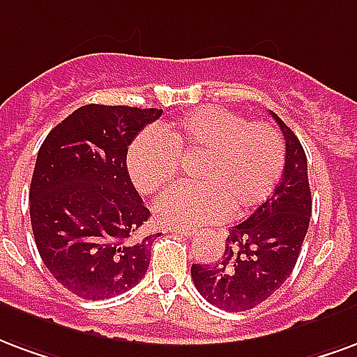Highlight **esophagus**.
I'll list each match as a JSON object with an SVG mask.
<instances>
[{
	"mask_svg": "<svg viewBox=\"0 0 357 357\" xmlns=\"http://www.w3.org/2000/svg\"><path fill=\"white\" fill-rule=\"evenodd\" d=\"M169 232L181 234V236H186V238H192V236H196V230H194V228H182V226H175V228H169Z\"/></svg>",
	"mask_w": 357,
	"mask_h": 357,
	"instance_id": "1",
	"label": "esophagus"
}]
</instances>
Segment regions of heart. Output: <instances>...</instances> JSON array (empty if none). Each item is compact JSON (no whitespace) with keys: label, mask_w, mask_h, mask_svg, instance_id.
Here are the masks:
<instances>
[{"label":"heart","mask_w":357,"mask_h":357,"mask_svg":"<svg viewBox=\"0 0 357 357\" xmlns=\"http://www.w3.org/2000/svg\"><path fill=\"white\" fill-rule=\"evenodd\" d=\"M199 184L176 186L158 197L153 215L167 226H204L247 213L272 196L285 167V142L266 121H247L236 112L207 106L142 131L127 150V171L140 194L175 181L181 160L197 158Z\"/></svg>","instance_id":"obj_1"}]
</instances>
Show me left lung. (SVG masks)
<instances>
[{
    "label": "left lung",
    "mask_w": 357,
    "mask_h": 357,
    "mask_svg": "<svg viewBox=\"0 0 357 357\" xmlns=\"http://www.w3.org/2000/svg\"><path fill=\"white\" fill-rule=\"evenodd\" d=\"M285 139V167L272 196L251 217L232 226L217 264H192L199 295L226 312H245L282 287L296 264L308 232L312 194L301 140L278 114Z\"/></svg>",
    "instance_id": "8db88e82"
}]
</instances>
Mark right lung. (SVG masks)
<instances>
[{"label":"right lung","mask_w":357,"mask_h":357,"mask_svg":"<svg viewBox=\"0 0 357 357\" xmlns=\"http://www.w3.org/2000/svg\"><path fill=\"white\" fill-rule=\"evenodd\" d=\"M158 108L87 104L43 140L32 184L36 245L56 282L87 301L121 295L144 278L155 236L127 171V150Z\"/></svg>","instance_id":"right-lung-1"}]
</instances>
